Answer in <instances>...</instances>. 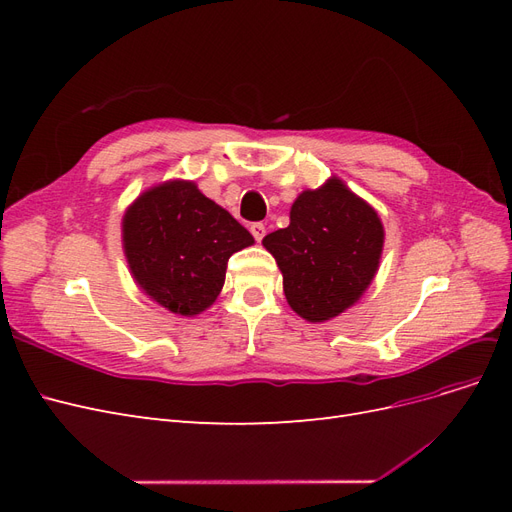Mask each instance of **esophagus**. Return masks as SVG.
I'll return each instance as SVG.
<instances>
[{
    "mask_svg": "<svg viewBox=\"0 0 512 512\" xmlns=\"http://www.w3.org/2000/svg\"><path fill=\"white\" fill-rule=\"evenodd\" d=\"M250 230H252V235H254V239H256L258 243H260L262 239H265V235H267V228H265V224H262V222L252 224Z\"/></svg>",
    "mask_w": 512,
    "mask_h": 512,
    "instance_id": "34e87169",
    "label": "esophagus"
}]
</instances>
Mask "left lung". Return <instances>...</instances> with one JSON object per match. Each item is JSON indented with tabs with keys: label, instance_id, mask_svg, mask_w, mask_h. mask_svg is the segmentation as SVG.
Listing matches in <instances>:
<instances>
[{
	"label": "left lung",
	"instance_id": "1",
	"mask_svg": "<svg viewBox=\"0 0 512 512\" xmlns=\"http://www.w3.org/2000/svg\"><path fill=\"white\" fill-rule=\"evenodd\" d=\"M262 245L284 275L288 305L307 322H324L352 307L374 280L384 228L374 207L333 177L299 194L288 228Z\"/></svg>",
	"mask_w": 512,
	"mask_h": 512
}]
</instances>
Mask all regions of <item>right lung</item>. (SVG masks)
Returning a JSON list of instances; mask_svg holds the SVG:
<instances>
[{
    "label": "right lung",
    "mask_w": 512,
    "mask_h": 512,
    "mask_svg": "<svg viewBox=\"0 0 512 512\" xmlns=\"http://www.w3.org/2000/svg\"><path fill=\"white\" fill-rule=\"evenodd\" d=\"M136 284L179 316L218 299L228 258L254 237L192 181H166L138 196L121 222Z\"/></svg>",
    "instance_id": "1"
}]
</instances>
